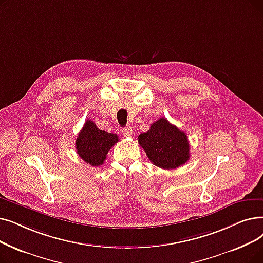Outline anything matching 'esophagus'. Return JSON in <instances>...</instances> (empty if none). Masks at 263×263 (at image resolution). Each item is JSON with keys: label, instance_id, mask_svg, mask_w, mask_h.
<instances>
[{"label": "esophagus", "instance_id": "1", "mask_svg": "<svg viewBox=\"0 0 263 263\" xmlns=\"http://www.w3.org/2000/svg\"><path fill=\"white\" fill-rule=\"evenodd\" d=\"M120 132H121V134H122L123 136H131V135H132V128L129 127V125H128V127L121 128Z\"/></svg>", "mask_w": 263, "mask_h": 263}]
</instances>
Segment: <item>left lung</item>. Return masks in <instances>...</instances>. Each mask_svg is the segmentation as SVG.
<instances>
[{
    "label": "left lung",
    "instance_id": "8db88e82",
    "mask_svg": "<svg viewBox=\"0 0 263 263\" xmlns=\"http://www.w3.org/2000/svg\"><path fill=\"white\" fill-rule=\"evenodd\" d=\"M138 140L148 159L161 168H176L190 158L187 134L165 118L154 122L149 130L139 135Z\"/></svg>",
    "mask_w": 263,
    "mask_h": 263
}]
</instances>
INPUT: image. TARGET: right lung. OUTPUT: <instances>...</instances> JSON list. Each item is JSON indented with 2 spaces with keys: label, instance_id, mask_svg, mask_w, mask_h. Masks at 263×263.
I'll return each mask as SVG.
<instances>
[{
  "label": "right lung",
  "instance_id": "obj_1",
  "mask_svg": "<svg viewBox=\"0 0 263 263\" xmlns=\"http://www.w3.org/2000/svg\"><path fill=\"white\" fill-rule=\"evenodd\" d=\"M119 141L118 135L100 130L92 120H87L77 135L76 151L86 163L92 166L103 164L110 148Z\"/></svg>",
  "mask_w": 263,
  "mask_h": 263
}]
</instances>
